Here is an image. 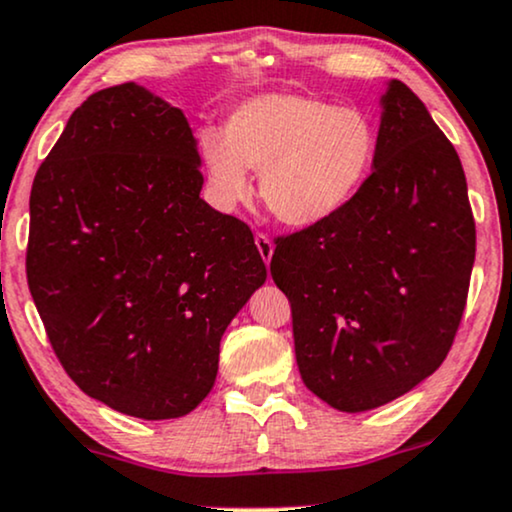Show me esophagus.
<instances>
[{
    "mask_svg": "<svg viewBox=\"0 0 512 512\" xmlns=\"http://www.w3.org/2000/svg\"><path fill=\"white\" fill-rule=\"evenodd\" d=\"M255 245H257V250H260V257L264 260V264L272 262V255H274L272 238H269L267 233H255Z\"/></svg>",
    "mask_w": 512,
    "mask_h": 512,
    "instance_id": "1",
    "label": "esophagus"
}]
</instances>
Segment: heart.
<instances>
[{
	"mask_svg": "<svg viewBox=\"0 0 512 512\" xmlns=\"http://www.w3.org/2000/svg\"><path fill=\"white\" fill-rule=\"evenodd\" d=\"M377 147V126L362 109L293 92L252 97L233 109L224 133H200L207 183L221 207L248 200L255 169L267 212L298 229L324 224L353 202Z\"/></svg>",
	"mask_w": 512,
	"mask_h": 512,
	"instance_id": "b5f03b06",
	"label": "heart"
}]
</instances>
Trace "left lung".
I'll return each instance as SVG.
<instances>
[{"mask_svg": "<svg viewBox=\"0 0 512 512\" xmlns=\"http://www.w3.org/2000/svg\"><path fill=\"white\" fill-rule=\"evenodd\" d=\"M374 169L346 209L276 238L305 386L341 412L391 403L453 346L474 264L458 152L408 85L381 95Z\"/></svg>", "mask_w": 512, "mask_h": 512, "instance_id": "obj_1", "label": "left lung"}]
</instances>
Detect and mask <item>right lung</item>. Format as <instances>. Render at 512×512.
Segmentation results:
<instances>
[{"label":"right lung","mask_w":512,"mask_h":512,"mask_svg":"<svg viewBox=\"0 0 512 512\" xmlns=\"http://www.w3.org/2000/svg\"><path fill=\"white\" fill-rule=\"evenodd\" d=\"M197 140L143 85L90 95L30 190L28 286L61 367L123 415L174 420L267 281L248 224L200 197Z\"/></svg>","instance_id":"add662e5"}]
</instances>
